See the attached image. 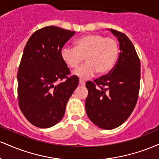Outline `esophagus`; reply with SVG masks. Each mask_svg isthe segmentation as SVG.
Listing matches in <instances>:
<instances>
[{
    "instance_id": "esophagus-1",
    "label": "esophagus",
    "mask_w": 159,
    "mask_h": 159,
    "mask_svg": "<svg viewBox=\"0 0 159 159\" xmlns=\"http://www.w3.org/2000/svg\"><path fill=\"white\" fill-rule=\"evenodd\" d=\"M79 84L81 86H85V81L84 80L80 79L79 80Z\"/></svg>"
}]
</instances>
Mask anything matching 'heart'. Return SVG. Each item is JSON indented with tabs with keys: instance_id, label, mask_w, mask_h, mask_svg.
<instances>
[{
	"instance_id": "obj_1",
	"label": "heart",
	"mask_w": 159,
	"mask_h": 159,
	"mask_svg": "<svg viewBox=\"0 0 159 159\" xmlns=\"http://www.w3.org/2000/svg\"><path fill=\"white\" fill-rule=\"evenodd\" d=\"M119 54L116 40L98 34H90L75 41V47L64 46L61 51L62 61L67 66L75 69L85 57L87 63L74 72L81 78L108 73L116 63Z\"/></svg>"
}]
</instances>
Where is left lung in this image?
I'll list each match as a JSON object with an SVG mask.
<instances>
[{
    "label": "left lung",
    "instance_id": "8db88e82",
    "mask_svg": "<svg viewBox=\"0 0 159 159\" xmlns=\"http://www.w3.org/2000/svg\"><path fill=\"white\" fill-rule=\"evenodd\" d=\"M109 30L120 43L119 58L110 73L86 83L85 101L89 119L106 130L117 128L129 117L138 101L140 79V60L131 40L123 33Z\"/></svg>",
    "mask_w": 159,
    "mask_h": 159
}]
</instances>
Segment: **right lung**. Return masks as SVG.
<instances>
[{
    "label": "right lung",
    "instance_id": "1",
    "mask_svg": "<svg viewBox=\"0 0 159 159\" xmlns=\"http://www.w3.org/2000/svg\"><path fill=\"white\" fill-rule=\"evenodd\" d=\"M75 34L59 27H43L32 34L24 49L18 98L24 116L36 127L47 129L59 123L78 87V77H68L70 71L61 57L62 48Z\"/></svg>",
    "mask_w": 159,
    "mask_h": 159
}]
</instances>
